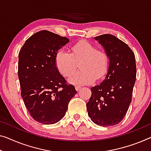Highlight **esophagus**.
<instances>
[{"mask_svg":"<svg viewBox=\"0 0 151 151\" xmlns=\"http://www.w3.org/2000/svg\"><path fill=\"white\" fill-rule=\"evenodd\" d=\"M80 89H81V86H79V85H76V86H75V89L77 91H79Z\"/></svg>","mask_w":151,"mask_h":151,"instance_id":"1","label":"esophagus"}]
</instances>
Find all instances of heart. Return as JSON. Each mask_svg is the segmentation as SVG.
<instances>
[{"label": "heart", "mask_w": 151, "mask_h": 151, "mask_svg": "<svg viewBox=\"0 0 151 151\" xmlns=\"http://www.w3.org/2000/svg\"><path fill=\"white\" fill-rule=\"evenodd\" d=\"M72 53L60 50L56 55V66L63 76L68 77L73 74L79 63L81 69L71 76L68 81L74 85H87L96 78L101 79L106 74L109 59L104 51L86 40H81L71 47Z\"/></svg>", "instance_id": "obj_1"}]
</instances>
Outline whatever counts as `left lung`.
I'll list each match as a JSON object with an SVG mask.
<instances>
[{"instance_id": "left-lung-1", "label": "left lung", "mask_w": 151, "mask_h": 151, "mask_svg": "<svg viewBox=\"0 0 151 151\" xmlns=\"http://www.w3.org/2000/svg\"><path fill=\"white\" fill-rule=\"evenodd\" d=\"M103 47L109 59L105 79L91 88L87 103L88 115L98 125L108 127L118 124L124 118L136 82L134 53L122 40L111 35L94 37Z\"/></svg>"}]
</instances>
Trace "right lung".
Instances as JSON below:
<instances>
[{"instance_id": "add662e5", "label": "right lung", "mask_w": 151, "mask_h": 151, "mask_svg": "<svg viewBox=\"0 0 151 151\" xmlns=\"http://www.w3.org/2000/svg\"><path fill=\"white\" fill-rule=\"evenodd\" d=\"M69 39L47 30L26 40L19 53L18 77L21 96L30 116L42 124H53L64 117L77 91L58 71V51Z\"/></svg>"}]
</instances>
